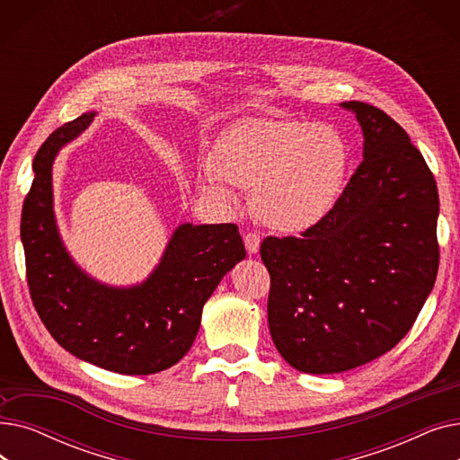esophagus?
Masks as SVG:
<instances>
[{
    "instance_id": "34e87169",
    "label": "esophagus",
    "mask_w": 460,
    "mask_h": 460,
    "mask_svg": "<svg viewBox=\"0 0 460 460\" xmlns=\"http://www.w3.org/2000/svg\"><path fill=\"white\" fill-rule=\"evenodd\" d=\"M244 244H246V250L250 255L257 253L259 252V244H261V236L257 233H246L244 234Z\"/></svg>"
}]
</instances>
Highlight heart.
I'll list each match as a JSON object with an SVG mask.
<instances>
[{
    "label": "heart",
    "mask_w": 460,
    "mask_h": 460,
    "mask_svg": "<svg viewBox=\"0 0 460 460\" xmlns=\"http://www.w3.org/2000/svg\"><path fill=\"white\" fill-rule=\"evenodd\" d=\"M347 172V147L330 125L246 119L233 125L199 160L207 193L234 203V186L253 188L259 220L279 233H300L333 207Z\"/></svg>",
    "instance_id": "heart-1"
}]
</instances>
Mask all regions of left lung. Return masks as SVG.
<instances>
[{
  "mask_svg": "<svg viewBox=\"0 0 460 460\" xmlns=\"http://www.w3.org/2000/svg\"><path fill=\"white\" fill-rule=\"evenodd\" d=\"M364 160L328 214L300 236H267L269 328L288 366L332 375L392 350L438 274V190L402 127L376 106L343 102Z\"/></svg>",
  "mask_w": 460,
  "mask_h": 460,
  "instance_id": "8db88e82",
  "label": "left lung"
}]
</instances>
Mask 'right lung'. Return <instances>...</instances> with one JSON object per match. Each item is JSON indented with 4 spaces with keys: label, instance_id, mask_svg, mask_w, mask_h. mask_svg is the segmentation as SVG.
I'll list each match as a JSON object with an SVG mask.
<instances>
[{
    "label": "right lung",
    "instance_id": "1",
    "mask_svg": "<svg viewBox=\"0 0 460 460\" xmlns=\"http://www.w3.org/2000/svg\"><path fill=\"white\" fill-rule=\"evenodd\" d=\"M93 117L84 113L54 130L33 158L20 224L30 295L46 330L70 354L113 373L153 375L190 350L205 302L246 250L234 224H182L141 285L117 288L80 270L58 233L52 164Z\"/></svg>",
    "mask_w": 460,
    "mask_h": 460
}]
</instances>
